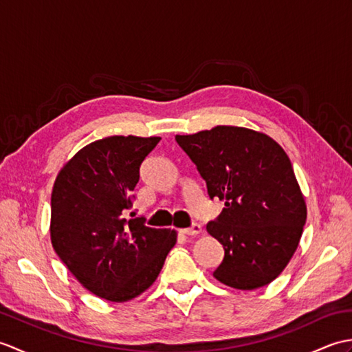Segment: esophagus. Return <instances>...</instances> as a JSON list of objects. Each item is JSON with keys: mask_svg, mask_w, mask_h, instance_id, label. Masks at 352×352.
Listing matches in <instances>:
<instances>
[{"mask_svg": "<svg viewBox=\"0 0 352 352\" xmlns=\"http://www.w3.org/2000/svg\"><path fill=\"white\" fill-rule=\"evenodd\" d=\"M182 233H183L184 236H198V234L203 233V228H201L199 223H193V226H192L190 228L182 230Z\"/></svg>", "mask_w": 352, "mask_h": 352, "instance_id": "1", "label": "esophagus"}]
</instances>
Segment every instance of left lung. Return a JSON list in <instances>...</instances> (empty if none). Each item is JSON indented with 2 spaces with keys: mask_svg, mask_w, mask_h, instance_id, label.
I'll list each match as a JSON object with an SVG mask.
<instances>
[{
  "mask_svg": "<svg viewBox=\"0 0 352 352\" xmlns=\"http://www.w3.org/2000/svg\"><path fill=\"white\" fill-rule=\"evenodd\" d=\"M175 140L197 164L208 197L226 203L207 226L226 251L214 278L239 290L274 281L295 254L307 219L286 151L267 134L234 125L177 134Z\"/></svg>",
  "mask_w": 352,
  "mask_h": 352,
  "instance_id": "1",
  "label": "left lung"
}]
</instances>
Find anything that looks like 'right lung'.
Listing matches in <instances>:
<instances>
[{
  "instance_id": "add662e5",
  "label": "right lung",
  "mask_w": 352,
  "mask_h": 352,
  "mask_svg": "<svg viewBox=\"0 0 352 352\" xmlns=\"http://www.w3.org/2000/svg\"><path fill=\"white\" fill-rule=\"evenodd\" d=\"M160 138L110 136L81 148L58 170L51 193L52 248L94 295L125 302L159 276L177 231L124 218L139 168Z\"/></svg>"
}]
</instances>
